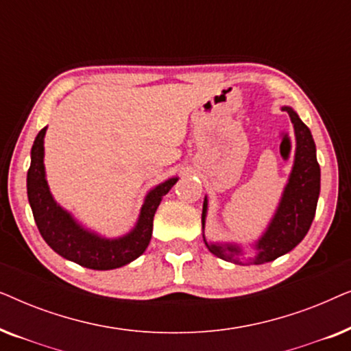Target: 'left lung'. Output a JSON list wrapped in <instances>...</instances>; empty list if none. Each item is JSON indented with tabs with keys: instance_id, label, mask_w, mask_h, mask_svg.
Returning <instances> with one entry per match:
<instances>
[{
	"instance_id": "left-lung-1",
	"label": "left lung",
	"mask_w": 351,
	"mask_h": 351,
	"mask_svg": "<svg viewBox=\"0 0 351 351\" xmlns=\"http://www.w3.org/2000/svg\"><path fill=\"white\" fill-rule=\"evenodd\" d=\"M281 110L289 113L291 121L294 124L297 142L295 160L280 206H278L267 232L254 244L257 254L251 262L256 265L271 262L285 256L305 238L315 219L319 196L321 171L318 160H316V147L310 129L305 126L299 114L291 107H281ZM206 213H208V199L204 198L203 215H201L203 227L206 222ZM204 243L214 256L223 258V261H233L238 263L239 256H243V249L238 244H214L206 241V238Z\"/></svg>"
}]
</instances>
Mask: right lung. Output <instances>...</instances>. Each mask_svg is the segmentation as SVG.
Listing matches in <instances>:
<instances>
[{
    "label": "right lung",
    "instance_id": "1",
    "mask_svg": "<svg viewBox=\"0 0 351 351\" xmlns=\"http://www.w3.org/2000/svg\"><path fill=\"white\" fill-rule=\"evenodd\" d=\"M43 128L33 142L32 162L27 172V195L33 217L45 241L66 261L93 270H113L142 256L152 239L153 217L162 196L169 191L177 177L162 182L147 195L137 225L132 232L117 239L99 237L81 227L52 198L45 174V134Z\"/></svg>",
    "mask_w": 351,
    "mask_h": 351
}]
</instances>
